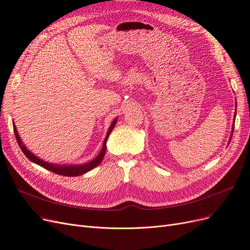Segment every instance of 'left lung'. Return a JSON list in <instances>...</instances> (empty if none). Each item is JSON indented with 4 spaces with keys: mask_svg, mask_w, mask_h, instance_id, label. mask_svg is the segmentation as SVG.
I'll use <instances>...</instances> for the list:
<instances>
[{
    "mask_svg": "<svg viewBox=\"0 0 250 250\" xmlns=\"http://www.w3.org/2000/svg\"><path fill=\"white\" fill-rule=\"evenodd\" d=\"M235 114H236V113H235ZM235 116H236V115H235ZM233 130H234V129H233ZM231 135H233V131H232V134H231ZM231 138H232V137H231ZM230 141H231V140H230Z\"/></svg>",
    "mask_w": 250,
    "mask_h": 250,
    "instance_id": "left-lung-1",
    "label": "left lung"
}]
</instances>
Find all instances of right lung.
I'll list each match as a JSON object with an SVG mask.
<instances>
[{
  "mask_svg": "<svg viewBox=\"0 0 250 250\" xmlns=\"http://www.w3.org/2000/svg\"><path fill=\"white\" fill-rule=\"evenodd\" d=\"M116 122H117V120L113 121V123H112V125H111V127L109 129V131H108V134H106V136L104 138L103 148H102L99 156L94 160L90 161L89 163L84 164V165H80V166H72V165H70V166H58V165H53V164H50V163H46L44 161H42L38 157H35L33 153H31L24 146L22 145V141H21V139H20V137L18 135V132H17L15 125H13V128H14V133H15L16 140L18 142V146L22 149L23 153H24L25 156L27 157V159H29L31 162L40 165L41 167H42V168H44L46 170H49V171H51V172H53L55 174L62 175V176H68V177H74V176L82 175V174H84V173L92 170L93 168H96L98 165H100L102 163L103 158H104V153H105V150H106V146H105L106 140H108V137H109L110 133L112 132V130L114 129V126H115Z\"/></svg>",
  "mask_w": 250,
  "mask_h": 250,
  "instance_id": "1",
  "label": "right lung"
}]
</instances>
